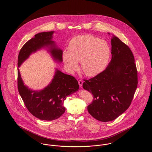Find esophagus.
<instances>
[{"mask_svg": "<svg viewBox=\"0 0 152 152\" xmlns=\"http://www.w3.org/2000/svg\"><path fill=\"white\" fill-rule=\"evenodd\" d=\"M83 81L82 80H79L78 81V84L80 86V87H82L83 86Z\"/></svg>", "mask_w": 152, "mask_h": 152, "instance_id": "1", "label": "esophagus"}]
</instances>
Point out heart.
<instances>
[{"label":"heart","instance_id":"obj_1","mask_svg":"<svg viewBox=\"0 0 152 152\" xmlns=\"http://www.w3.org/2000/svg\"><path fill=\"white\" fill-rule=\"evenodd\" d=\"M110 48L108 43L91 34L77 36L72 38L68 50H64L63 60L69 71L77 68L80 61L83 71L89 77L102 72L108 64Z\"/></svg>","mask_w":152,"mask_h":152}]
</instances>
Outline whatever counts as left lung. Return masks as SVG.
Segmentation results:
<instances>
[{
	"label": "left lung",
	"mask_w": 152,
	"mask_h": 152,
	"mask_svg": "<svg viewBox=\"0 0 152 152\" xmlns=\"http://www.w3.org/2000/svg\"><path fill=\"white\" fill-rule=\"evenodd\" d=\"M111 45L112 59L107 68L84 80L83 85L93 95L88 112L101 122L112 121L126 111L137 86V71L129 47L113 35Z\"/></svg>",
	"instance_id": "obj_1"
}]
</instances>
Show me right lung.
<instances>
[{"label":"right lung","instance_id":"right-lung-1","mask_svg":"<svg viewBox=\"0 0 152 152\" xmlns=\"http://www.w3.org/2000/svg\"><path fill=\"white\" fill-rule=\"evenodd\" d=\"M54 31L39 33L22 47L18 56L19 67L29 56L42 48H45L57 63L63 61V51L52 40ZM18 87L25 106L35 117L44 121H53L64 112V101L66 96L78 91L79 85L72 76L56 69L51 83L44 89L34 91L24 84L19 69H18Z\"/></svg>","mask_w":152,"mask_h":152}]
</instances>
